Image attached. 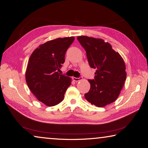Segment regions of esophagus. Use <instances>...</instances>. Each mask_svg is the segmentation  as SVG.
I'll use <instances>...</instances> for the list:
<instances>
[{"instance_id":"34e87169","label":"esophagus","mask_w":148,"mask_h":148,"mask_svg":"<svg viewBox=\"0 0 148 148\" xmlns=\"http://www.w3.org/2000/svg\"><path fill=\"white\" fill-rule=\"evenodd\" d=\"M73 80H74L75 82H78L79 80H80L82 79V77H78V78L73 77Z\"/></svg>"}]
</instances>
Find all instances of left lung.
Listing matches in <instances>:
<instances>
[{
    "instance_id": "1",
    "label": "left lung",
    "mask_w": 148,
    "mask_h": 148,
    "mask_svg": "<svg viewBox=\"0 0 148 148\" xmlns=\"http://www.w3.org/2000/svg\"><path fill=\"white\" fill-rule=\"evenodd\" d=\"M77 40L86 52L90 66L96 69L94 79L88 80L90 88L85 97L91 104L104 107L117 99L123 86L127 77L124 61L102 39L80 36Z\"/></svg>"
}]
</instances>
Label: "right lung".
<instances>
[{
    "instance_id": "obj_1",
    "label": "right lung",
    "mask_w": 148,
    "mask_h": 148,
    "mask_svg": "<svg viewBox=\"0 0 148 148\" xmlns=\"http://www.w3.org/2000/svg\"><path fill=\"white\" fill-rule=\"evenodd\" d=\"M74 39L70 37L48 41L36 49L29 57L26 81L34 96L47 106L61 103L71 85V78L58 71L64 63L66 52Z\"/></svg>"
}]
</instances>
